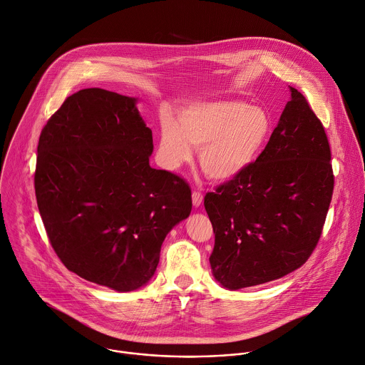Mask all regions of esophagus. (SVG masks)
I'll list each match as a JSON object with an SVG mask.
<instances>
[{
	"instance_id": "1",
	"label": "esophagus",
	"mask_w": 365,
	"mask_h": 365,
	"mask_svg": "<svg viewBox=\"0 0 365 365\" xmlns=\"http://www.w3.org/2000/svg\"><path fill=\"white\" fill-rule=\"evenodd\" d=\"M202 202H203L202 193L193 192V193H192V203H193V206H195V207H199V206L202 205Z\"/></svg>"
}]
</instances>
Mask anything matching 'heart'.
Listing matches in <instances>:
<instances>
[{"instance_id":"obj_1","label":"heart","mask_w":365,"mask_h":365,"mask_svg":"<svg viewBox=\"0 0 365 365\" xmlns=\"http://www.w3.org/2000/svg\"><path fill=\"white\" fill-rule=\"evenodd\" d=\"M270 137V118L258 107L241 101L214 99L190 103L178 123L165 118L158 141V159L169 172L189 163L199 150V166L215 182L242 175L259 155Z\"/></svg>"}]
</instances>
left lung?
Segmentation results:
<instances>
[{"label": "left lung", "mask_w": 365, "mask_h": 365, "mask_svg": "<svg viewBox=\"0 0 365 365\" xmlns=\"http://www.w3.org/2000/svg\"><path fill=\"white\" fill-rule=\"evenodd\" d=\"M270 141L237 179L206 193L215 245L214 279L240 290L304 264L332 199L331 150L322 123L294 88Z\"/></svg>", "instance_id": "obj_1"}]
</instances>
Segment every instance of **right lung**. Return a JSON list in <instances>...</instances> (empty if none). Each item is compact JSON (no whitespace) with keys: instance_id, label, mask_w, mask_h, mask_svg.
Returning a JSON list of instances; mask_svg holds the SVG:
<instances>
[{"instance_id":"right-lung-1","label":"right lung","mask_w":365,"mask_h":365,"mask_svg":"<svg viewBox=\"0 0 365 365\" xmlns=\"http://www.w3.org/2000/svg\"><path fill=\"white\" fill-rule=\"evenodd\" d=\"M137 102L82 89L37 145L36 199L51 247L68 270L115 292L151 280L166 235L192 211L189 185L150 166L153 135Z\"/></svg>"}]
</instances>
